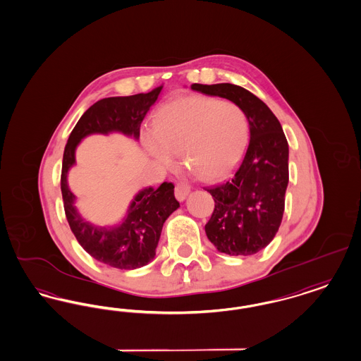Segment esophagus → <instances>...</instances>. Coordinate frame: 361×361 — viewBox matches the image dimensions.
Masks as SVG:
<instances>
[{
	"instance_id": "obj_1",
	"label": "esophagus",
	"mask_w": 361,
	"mask_h": 361,
	"mask_svg": "<svg viewBox=\"0 0 361 361\" xmlns=\"http://www.w3.org/2000/svg\"><path fill=\"white\" fill-rule=\"evenodd\" d=\"M190 192V188L185 184H177L174 188V196L178 202H184Z\"/></svg>"
}]
</instances>
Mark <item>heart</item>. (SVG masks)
Masks as SVG:
<instances>
[{
    "instance_id": "1",
    "label": "heart",
    "mask_w": 361,
    "mask_h": 361,
    "mask_svg": "<svg viewBox=\"0 0 361 361\" xmlns=\"http://www.w3.org/2000/svg\"><path fill=\"white\" fill-rule=\"evenodd\" d=\"M248 135V116L238 103L189 95L161 106L141 140L161 166L172 168L181 150L189 169L202 180H217L242 157Z\"/></svg>"
}]
</instances>
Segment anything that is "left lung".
I'll return each instance as SVG.
<instances>
[{"instance_id":"left-lung-1","label":"left lung","mask_w":361,"mask_h":361,"mask_svg":"<svg viewBox=\"0 0 361 361\" xmlns=\"http://www.w3.org/2000/svg\"><path fill=\"white\" fill-rule=\"evenodd\" d=\"M190 88L243 107L250 142L231 180L207 189L215 209L205 233L219 252L232 257L257 254L274 239L285 211L288 184V145L273 111L243 87L231 83Z\"/></svg>"}]
</instances>
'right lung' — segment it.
Returning a JSON list of instances; mask_svg holds the SVG:
<instances>
[{"label": "right lung", "instance_id": "add662e5", "mask_svg": "<svg viewBox=\"0 0 361 361\" xmlns=\"http://www.w3.org/2000/svg\"><path fill=\"white\" fill-rule=\"evenodd\" d=\"M162 87L146 94L110 97L94 103L78 121L63 154L60 185L71 231L94 259L121 270L140 269L154 259L162 226L180 207L174 197L173 184L162 183L159 188H142L133 197L118 224L98 226L78 211L76 196L68 187V172L76 164V147L91 134L121 133L138 141L141 123L157 101Z\"/></svg>", "mask_w": 361, "mask_h": 361}]
</instances>
